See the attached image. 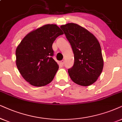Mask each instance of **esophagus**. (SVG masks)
I'll list each match as a JSON object with an SVG mask.
<instances>
[{
	"label": "esophagus",
	"instance_id": "1",
	"mask_svg": "<svg viewBox=\"0 0 122 122\" xmlns=\"http://www.w3.org/2000/svg\"><path fill=\"white\" fill-rule=\"evenodd\" d=\"M60 63H61V65H64V63H65V61H64V60H62V61H61Z\"/></svg>",
	"mask_w": 122,
	"mask_h": 122
}]
</instances>
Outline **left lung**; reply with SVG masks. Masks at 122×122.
<instances>
[{
    "label": "left lung",
    "instance_id": "left-lung-1",
    "mask_svg": "<svg viewBox=\"0 0 122 122\" xmlns=\"http://www.w3.org/2000/svg\"><path fill=\"white\" fill-rule=\"evenodd\" d=\"M71 46L74 63L68 73L74 82L88 86L95 82L102 72L104 60L101 46L91 33L79 25L69 23L60 26Z\"/></svg>",
    "mask_w": 122,
    "mask_h": 122
}]
</instances>
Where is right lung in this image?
Wrapping results in <instances>:
<instances>
[{"label":"right lung","instance_id":"add662e5","mask_svg":"<svg viewBox=\"0 0 122 122\" xmlns=\"http://www.w3.org/2000/svg\"><path fill=\"white\" fill-rule=\"evenodd\" d=\"M62 34L56 25H45L27 34L17 47V67L31 85L44 86L53 79L59 67L52 58V44Z\"/></svg>","mask_w":122,"mask_h":122}]
</instances>
